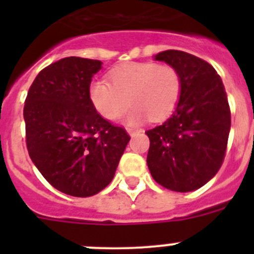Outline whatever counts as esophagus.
<instances>
[{
  "label": "esophagus",
  "instance_id": "1",
  "mask_svg": "<svg viewBox=\"0 0 254 254\" xmlns=\"http://www.w3.org/2000/svg\"><path fill=\"white\" fill-rule=\"evenodd\" d=\"M138 131H140V129L134 128V127H127V133H128L129 136H133V134L137 133Z\"/></svg>",
  "mask_w": 254,
  "mask_h": 254
}]
</instances>
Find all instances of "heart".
Segmentation results:
<instances>
[{"instance_id": "heart-1", "label": "heart", "mask_w": 254, "mask_h": 254, "mask_svg": "<svg viewBox=\"0 0 254 254\" xmlns=\"http://www.w3.org/2000/svg\"><path fill=\"white\" fill-rule=\"evenodd\" d=\"M109 82L94 80L89 98L105 120H116L133 104L125 122L131 125L146 121H163L174 112L182 94L178 69L154 62H129L112 69Z\"/></svg>"}]
</instances>
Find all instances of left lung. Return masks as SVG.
Segmentation results:
<instances>
[{"mask_svg": "<svg viewBox=\"0 0 254 254\" xmlns=\"http://www.w3.org/2000/svg\"><path fill=\"white\" fill-rule=\"evenodd\" d=\"M178 69L182 94L172 116L146 131L147 167L159 185L176 192L205 186L219 172L230 132V109L221 77L206 61L176 49L154 56Z\"/></svg>", "mask_w": 254, "mask_h": 254, "instance_id": "1", "label": "left lung"}]
</instances>
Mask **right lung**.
<instances>
[{"label":"right lung","instance_id":"add662e5","mask_svg":"<svg viewBox=\"0 0 254 254\" xmlns=\"http://www.w3.org/2000/svg\"><path fill=\"white\" fill-rule=\"evenodd\" d=\"M102 64L80 57L49 64L33 81L24 107L31 161L56 190L73 197L104 190L129 141L89 98L91 78Z\"/></svg>","mask_w":254,"mask_h":254}]
</instances>
